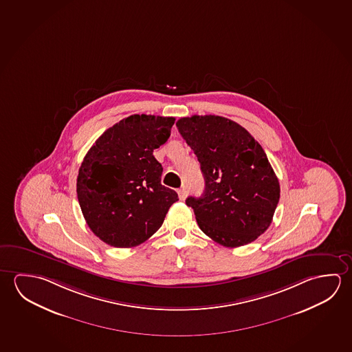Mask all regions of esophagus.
Segmentation results:
<instances>
[{
	"mask_svg": "<svg viewBox=\"0 0 352 352\" xmlns=\"http://www.w3.org/2000/svg\"><path fill=\"white\" fill-rule=\"evenodd\" d=\"M178 195L180 200H185V199H186V196H188V189H186V186H183V188L179 189Z\"/></svg>",
	"mask_w": 352,
	"mask_h": 352,
	"instance_id": "1",
	"label": "esophagus"
}]
</instances>
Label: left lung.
<instances>
[{
  "label": "left lung",
  "instance_id": "left-lung-1",
  "mask_svg": "<svg viewBox=\"0 0 352 352\" xmlns=\"http://www.w3.org/2000/svg\"><path fill=\"white\" fill-rule=\"evenodd\" d=\"M177 127L205 179L204 194L185 201L200 230L228 248L254 242L269 228L280 199L278 179L263 147L223 116L182 118Z\"/></svg>",
  "mask_w": 352,
  "mask_h": 352
}]
</instances>
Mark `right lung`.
<instances>
[{"mask_svg":"<svg viewBox=\"0 0 352 352\" xmlns=\"http://www.w3.org/2000/svg\"><path fill=\"white\" fill-rule=\"evenodd\" d=\"M174 118L129 116L109 127L83 158L77 197L93 233L116 248H133L161 227L178 194L161 184L153 150L166 144Z\"/></svg>","mask_w":352,"mask_h":352,"instance_id":"obj_1","label":"right lung"}]
</instances>
